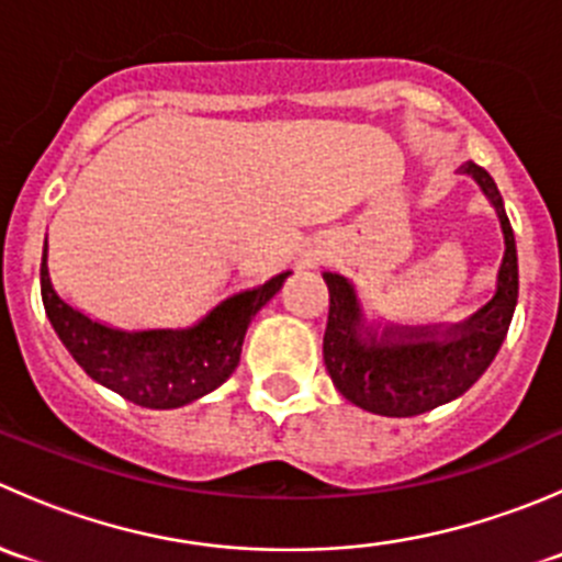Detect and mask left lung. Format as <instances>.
<instances>
[{
    "instance_id": "8db88e82",
    "label": "left lung",
    "mask_w": 562,
    "mask_h": 562,
    "mask_svg": "<svg viewBox=\"0 0 562 562\" xmlns=\"http://www.w3.org/2000/svg\"><path fill=\"white\" fill-rule=\"evenodd\" d=\"M473 176L495 203L506 236L497 293L470 321L446 328H383L367 331L353 285L339 274H323L328 285V321L323 334V361L345 400L378 416H422L457 400L473 386L501 350L519 296L517 241L503 212L495 179L475 162L459 166Z\"/></svg>"
}]
</instances>
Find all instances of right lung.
I'll return each instance as SVG.
<instances>
[{"label": "right lung", "instance_id": "right-lung-1", "mask_svg": "<svg viewBox=\"0 0 562 562\" xmlns=\"http://www.w3.org/2000/svg\"><path fill=\"white\" fill-rule=\"evenodd\" d=\"M45 249L48 245H43L40 293L54 331L89 378L151 411L181 407L228 381L239 364L249 321L291 274L282 271L252 291L225 299L192 328L130 334L89 321L61 302L48 280Z\"/></svg>", "mask_w": 562, "mask_h": 562}]
</instances>
